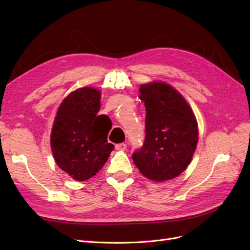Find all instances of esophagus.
Instances as JSON below:
<instances>
[{"label": "esophagus", "instance_id": "esophagus-1", "mask_svg": "<svg viewBox=\"0 0 250 250\" xmlns=\"http://www.w3.org/2000/svg\"><path fill=\"white\" fill-rule=\"evenodd\" d=\"M116 149L119 151H125L126 150V144L122 143V144H117L116 145Z\"/></svg>", "mask_w": 250, "mask_h": 250}]
</instances>
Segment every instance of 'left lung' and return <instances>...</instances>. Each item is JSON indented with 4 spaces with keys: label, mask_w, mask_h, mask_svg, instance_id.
Wrapping results in <instances>:
<instances>
[{
    "label": "left lung",
    "mask_w": 250,
    "mask_h": 250,
    "mask_svg": "<svg viewBox=\"0 0 250 250\" xmlns=\"http://www.w3.org/2000/svg\"><path fill=\"white\" fill-rule=\"evenodd\" d=\"M146 107V137L132 160L144 176L162 183L190 165L198 143V125L190 105L170 84L154 81L140 87Z\"/></svg>",
    "instance_id": "obj_1"
}]
</instances>
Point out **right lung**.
<instances>
[{
	"label": "right lung",
	"mask_w": 250,
	"mask_h": 250,
	"mask_svg": "<svg viewBox=\"0 0 250 250\" xmlns=\"http://www.w3.org/2000/svg\"><path fill=\"white\" fill-rule=\"evenodd\" d=\"M101 93L81 87L59 105L51 132V149L58 167L78 181L95 176L106 163L113 145L107 143L110 119L97 113Z\"/></svg>",
	"instance_id": "1"
}]
</instances>
